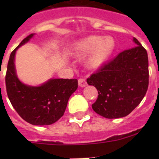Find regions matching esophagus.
<instances>
[{
    "instance_id": "obj_1",
    "label": "esophagus",
    "mask_w": 159,
    "mask_h": 159,
    "mask_svg": "<svg viewBox=\"0 0 159 159\" xmlns=\"http://www.w3.org/2000/svg\"><path fill=\"white\" fill-rule=\"evenodd\" d=\"M78 85L81 86V87H86L88 85L87 81L84 78H80V79H78Z\"/></svg>"
}]
</instances>
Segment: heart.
I'll return each mask as SVG.
<instances>
[{"label":"heart","mask_w":159,"mask_h":159,"mask_svg":"<svg viewBox=\"0 0 159 159\" xmlns=\"http://www.w3.org/2000/svg\"><path fill=\"white\" fill-rule=\"evenodd\" d=\"M115 47V41L111 37L102 38L98 35H91L78 43L76 52L78 54H84L93 50L89 63L92 68H98L108 60Z\"/></svg>","instance_id":"obj_1"}]
</instances>
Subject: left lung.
Masks as SVG:
<instances>
[{
    "mask_svg": "<svg viewBox=\"0 0 159 159\" xmlns=\"http://www.w3.org/2000/svg\"><path fill=\"white\" fill-rule=\"evenodd\" d=\"M137 47L122 51L105 63L87 79L98 96L92 105L97 114L106 118L127 116L145 97L148 88V58L139 41Z\"/></svg>",
    "mask_w": 159,
    "mask_h": 159,
    "instance_id": "obj_1",
    "label": "left lung"
}]
</instances>
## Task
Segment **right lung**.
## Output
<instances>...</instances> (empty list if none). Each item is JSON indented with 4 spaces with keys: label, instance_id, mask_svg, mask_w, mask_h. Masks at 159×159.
<instances>
[{
    "label": "right lung",
    "instance_id": "right-lung-1",
    "mask_svg": "<svg viewBox=\"0 0 159 159\" xmlns=\"http://www.w3.org/2000/svg\"><path fill=\"white\" fill-rule=\"evenodd\" d=\"M33 35L27 36L11 52L5 76L6 90L12 106L25 121L34 125H48L64 115L70 96L78 89V80L51 79L39 87L20 82L16 75L14 55Z\"/></svg>",
    "mask_w": 159,
    "mask_h": 159
}]
</instances>
